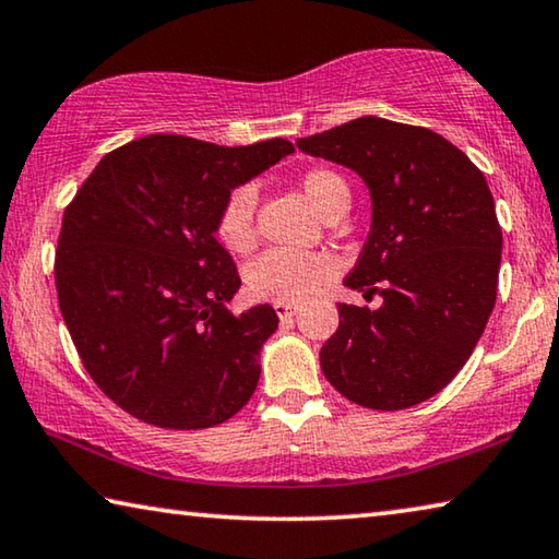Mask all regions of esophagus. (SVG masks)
I'll list each match as a JSON object with an SVG mask.
<instances>
[{"label": "esophagus", "mask_w": 559, "mask_h": 559, "mask_svg": "<svg viewBox=\"0 0 559 559\" xmlns=\"http://www.w3.org/2000/svg\"><path fill=\"white\" fill-rule=\"evenodd\" d=\"M273 308H276V313L281 318H294L298 313V306L296 304H283V300H276V304H273Z\"/></svg>", "instance_id": "obj_1"}]
</instances>
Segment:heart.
Returning a JSON list of instances; mask_svg holds the SVG:
<instances>
[{
  "mask_svg": "<svg viewBox=\"0 0 559 559\" xmlns=\"http://www.w3.org/2000/svg\"><path fill=\"white\" fill-rule=\"evenodd\" d=\"M300 191L308 203L325 216L335 203L350 201V189L341 174L331 168H311L300 176ZM255 189L238 186L224 203L218 216V238L231 251H248L255 238ZM338 271L333 255L323 251H288L273 248L259 255L246 271V286L255 298L300 304L311 298L323 283L331 281Z\"/></svg>",
  "mask_w": 559,
  "mask_h": 559,
  "instance_id": "obj_1",
  "label": "heart"
}]
</instances>
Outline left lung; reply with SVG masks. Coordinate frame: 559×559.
Instances as JSON below:
<instances>
[{
	"instance_id": "obj_1",
	"label": "left lung",
	"mask_w": 559,
	"mask_h": 559,
	"mask_svg": "<svg viewBox=\"0 0 559 559\" xmlns=\"http://www.w3.org/2000/svg\"><path fill=\"white\" fill-rule=\"evenodd\" d=\"M296 146L366 183L370 231L343 283L383 296L376 311L338 304L323 376L370 411L428 401L473 356L498 296L502 231L483 171L436 131L380 117Z\"/></svg>"
}]
</instances>
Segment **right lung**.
<instances>
[{"instance_id":"obj_1","label":"right lung","mask_w":559,"mask_h":559,"mask_svg":"<svg viewBox=\"0 0 559 559\" xmlns=\"http://www.w3.org/2000/svg\"><path fill=\"white\" fill-rule=\"evenodd\" d=\"M294 154L152 134L106 154L64 211L57 294L94 383L156 428L201 430L236 415L276 333L273 306L234 313L241 288L216 241L228 193Z\"/></svg>"}]
</instances>
